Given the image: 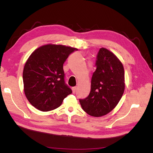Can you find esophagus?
Returning a JSON list of instances; mask_svg holds the SVG:
<instances>
[{
	"label": "esophagus",
	"instance_id": "obj_1",
	"mask_svg": "<svg viewBox=\"0 0 153 153\" xmlns=\"http://www.w3.org/2000/svg\"><path fill=\"white\" fill-rule=\"evenodd\" d=\"M76 87H72V91H73V93H75V92H76Z\"/></svg>",
	"mask_w": 153,
	"mask_h": 153
}]
</instances>
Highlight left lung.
<instances>
[{
  "mask_svg": "<svg viewBox=\"0 0 153 153\" xmlns=\"http://www.w3.org/2000/svg\"><path fill=\"white\" fill-rule=\"evenodd\" d=\"M96 66L90 93L79 101L87 114L101 117L111 112L121 99L125 88L124 71L116 55L105 48L100 49Z\"/></svg>",
  "mask_w": 153,
  "mask_h": 153,
  "instance_id": "8db88e82",
  "label": "left lung"
}]
</instances>
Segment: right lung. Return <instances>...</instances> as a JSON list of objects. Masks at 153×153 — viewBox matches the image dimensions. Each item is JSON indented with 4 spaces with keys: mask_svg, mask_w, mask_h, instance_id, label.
<instances>
[{
    "mask_svg": "<svg viewBox=\"0 0 153 153\" xmlns=\"http://www.w3.org/2000/svg\"><path fill=\"white\" fill-rule=\"evenodd\" d=\"M77 48L48 44L31 53L23 71L24 92L30 103L48 112L58 108L72 93L64 81L63 64Z\"/></svg>",
    "mask_w": 153,
    "mask_h": 153,
    "instance_id": "obj_1",
    "label": "right lung"
}]
</instances>
